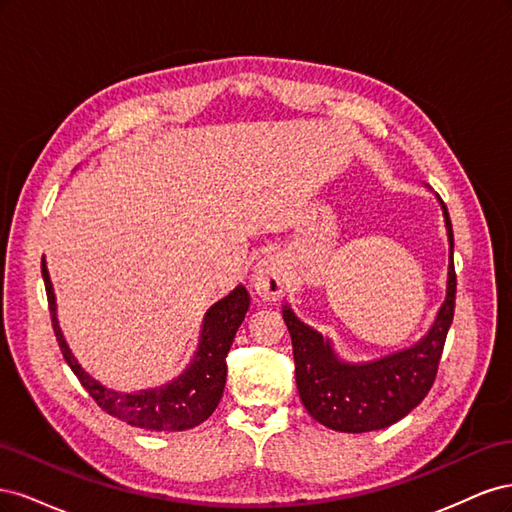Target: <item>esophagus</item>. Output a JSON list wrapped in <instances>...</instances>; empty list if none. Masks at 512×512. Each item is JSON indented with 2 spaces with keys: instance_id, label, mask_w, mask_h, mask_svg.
I'll list each match as a JSON object with an SVG mask.
<instances>
[{
  "instance_id": "34e87169",
  "label": "esophagus",
  "mask_w": 512,
  "mask_h": 512,
  "mask_svg": "<svg viewBox=\"0 0 512 512\" xmlns=\"http://www.w3.org/2000/svg\"><path fill=\"white\" fill-rule=\"evenodd\" d=\"M286 284V271L280 258L269 256L262 258L252 275V286L260 299L265 301H275L277 297H282Z\"/></svg>"
}]
</instances>
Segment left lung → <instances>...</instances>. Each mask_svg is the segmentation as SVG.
I'll list each match as a JSON object with an SVG mask.
<instances>
[{"mask_svg":"<svg viewBox=\"0 0 512 512\" xmlns=\"http://www.w3.org/2000/svg\"><path fill=\"white\" fill-rule=\"evenodd\" d=\"M442 209L451 243L446 301L431 331L416 346L374 363L350 365L337 359L320 333L309 329L288 307L282 309L292 337L294 376L301 401L324 427L348 433L384 429L414 410L431 391L453 322L457 294L453 226L444 203Z\"/></svg>","mask_w":512,"mask_h":512,"instance_id":"obj_1","label":"left lung"}]
</instances>
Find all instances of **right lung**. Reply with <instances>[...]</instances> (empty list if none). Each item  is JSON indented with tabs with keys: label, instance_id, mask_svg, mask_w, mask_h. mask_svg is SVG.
Wrapping results in <instances>:
<instances>
[{
	"label": "right lung",
	"instance_id": "right-lung-1",
	"mask_svg": "<svg viewBox=\"0 0 512 512\" xmlns=\"http://www.w3.org/2000/svg\"><path fill=\"white\" fill-rule=\"evenodd\" d=\"M42 277L59 350L74 371V376L83 384V389L94 397L96 404L106 414L141 429L183 431L207 421L213 410L218 408L226 384V356L232 346V339H235V333L245 318V312L250 309V294H247L243 286H237L226 299L215 303L207 312L198 352L192 365L185 369V374L162 386V389L141 391L136 395H121L111 389H104L100 382H96L76 363L55 318V294L44 260Z\"/></svg>",
	"mask_w": 512,
	"mask_h": 512
}]
</instances>
